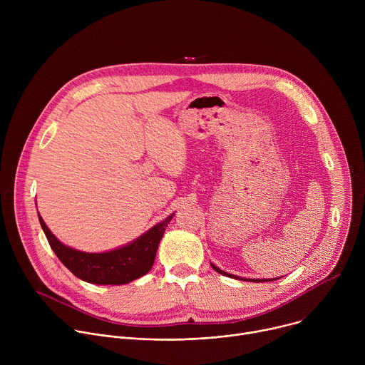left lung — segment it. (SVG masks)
Instances as JSON below:
<instances>
[{
    "mask_svg": "<svg viewBox=\"0 0 365 365\" xmlns=\"http://www.w3.org/2000/svg\"><path fill=\"white\" fill-rule=\"evenodd\" d=\"M211 266H212V269L215 270V272H218L220 274H222V276H227V277H232V279H237V280H244V282H254V283H263V282H273V280H277V279H280V277H276V279H244V277H238V276H234V274H230V273H227V272H224V270H221V269H218L217 266H214L212 263H211Z\"/></svg>",
    "mask_w": 365,
    "mask_h": 365,
    "instance_id": "obj_1",
    "label": "left lung"
}]
</instances>
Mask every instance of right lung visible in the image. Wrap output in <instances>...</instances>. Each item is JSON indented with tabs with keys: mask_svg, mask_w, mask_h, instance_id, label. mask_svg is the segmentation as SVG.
<instances>
[{
	"mask_svg": "<svg viewBox=\"0 0 365 365\" xmlns=\"http://www.w3.org/2000/svg\"><path fill=\"white\" fill-rule=\"evenodd\" d=\"M173 217L175 214L169 215L134 241L103 252H86L65 245L47 228L40 214L38 221L51 250L78 279L92 284H127L151 270L160 240Z\"/></svg>",
	"mask_w": 365,
	"mask_h": 365,
	"instance_id": "1",
	"label": "right lung"
}]
</instances>
